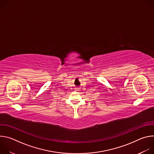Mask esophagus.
<instances>
[{
  "label": "esophagus",
  "instance_id": "esophagus-1",
  "mask_svg": "<svg viewBox=\"0 0 154 154\" xmlns=\"http://www.w3.org/2000/svg\"><path fill=\"white\" fill-rule=\"evenodd\" d=\"M75 91H77V92H80V91H81V90H80V89L78 88H77L75 89Z\"/></svg>",
  "mask_w": 154,
  "mask_h": 154
}]
</instances>
